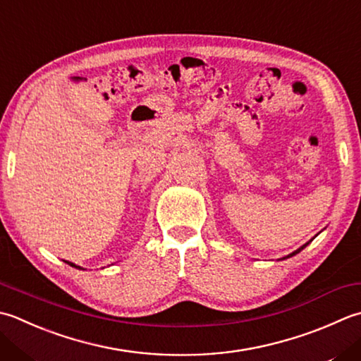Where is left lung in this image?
<instances>
[{"instance_id":"8db88e82","label":"left lung","mask_w":361,"mask_h":361,"mask_svg":"<svg viewBox=\"0 0 361 361\" xmlns=\"http://www.w3.org/2000/svg\"><path fill=\"white\" fill-rule=\"evenodd\" d=\"M307 245H308V243H307V244H303V245L300 247V249H298V250H295V252H293V253H291V255H288L286 258H289V257H293V255H295V253H299V252H302L303 249H305V247H307Z\"/></svg>"}]
</instances>
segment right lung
<instances>
[{
	"mask_svg": "<svg viewBox=\"0 0 361 361\" xmlns=\"http://www.w3.org/2000/svg\"><path fill=\"white\" fill-rule=\"evenodd\" d=\"M67 263H68V261H67ZM68 264H70V266H73V267H78V269H81V267H80V266H75L73 263H68Z\"/></svg>",
	"mask_w": 361,
	"mask_h": 361,
	"instance_id": "right-lung-1",
	"label": "right lung"
}]
</instances>
